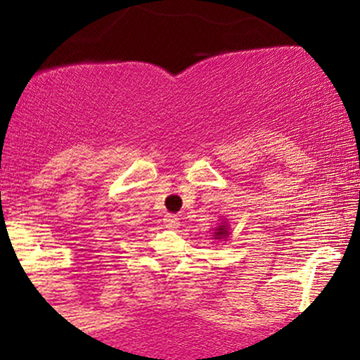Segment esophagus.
I'll return each instance as SVG.
<instances>
[{"mask_svg":"<svg viewBox=\"0 0 360 360\" xmlns=\"http://www.w3.org/2000/svg\"><path fill=\"white\" fill-rule=\"evenodd\" d=\"M164 223H166L167 229H179V218H177V214H166L164 217Z\"/></svg>","mask_w":360,"mask_h":360,"instance_id":"esophagus-1","label":"esophagus"}]
</instances>
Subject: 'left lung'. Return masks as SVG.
I'll list each match as a JSON object with an SVG mask.
<instances>
[{"label":"left lung","instance_id":"1","mask_svg":"<svg viewBox=\"0 0 360 360\" xmlns=\"http://www.w3.org/2000/svg\"><path fill=\"white\" fill-rule=\"evenodd\" d=\"M213 237L218 238V240H220V238L229 237V225H226V223H220V225H218L217 229H214Z\"/></svg>","mask_w":360,"mask_h":360}]
</instances>
